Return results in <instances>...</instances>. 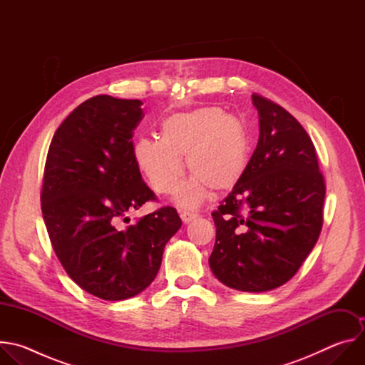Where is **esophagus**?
Masks as SVG:
<instances>
[{
    "mask_svg": "<svg viewBox=\"0 0 365 365\" xmlns=\"http://www.w3.org/2000/svg\"><path fill=\"white\" fill-rule=\"evenodd\" d=\"M180 218L185 224H189L192 221H195L197 218V214H193V212H180Z\"/></svg>",
    "mask_w": 365,
    "mask_h": 365,
    "instance_id": "esophagus-1",
    "label": "esophagus"
}]
</instances>
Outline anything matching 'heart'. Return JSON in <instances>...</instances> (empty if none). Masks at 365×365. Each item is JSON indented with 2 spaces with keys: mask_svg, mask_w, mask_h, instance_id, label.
Returning <instances> with one entry per match:
<instances>
[{
  "mask_svg": "<svg viewBox=\"0 0 365 365\" xmlns=\"http://www.w3.org/2000/svg\"><path fill=\"white\" fill-rule=\"evenodd\" d=\"M133 158L150 186L172 193L186 170L192 175L176 192L183 207H196L210 189L225 193L242 179L250 162V138L244 121L221 107L206 106L168 115L160 124V140L141 137Z\"/></svg>",
  "mask_w": 365,
  "mask_h": 365,
  "instance_id": "heart-1",
  "label": "heart"
}]
</instances>
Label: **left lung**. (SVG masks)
I'll use <instances>...</instances> for the list:
<instances>
[{
    "instance_id": "left-lung-1",
    "label": "left lung",
    "mask_w": 365,
    "mask_h": 365,
    "mask_svg": "<svg viewBox=\"0 0 365 365\" xmlns=\"http://www.w3.org/2000/svg\"><path fill=\"white\" fill-rule=\"evenodd\" d=\"M251 99L259 137L242 179L212 212L210 267L225 286L258 293L289 282L314 250L325 182L315 145L297 120L263 96Z\"/></svg>"
}]
</instances>
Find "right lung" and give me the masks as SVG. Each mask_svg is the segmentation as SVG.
I'll use <instances>...</instances> for the list:
<instances>
[{
    "label": "right lung",
    "instance_id": "add662e5",
    "mask_svg": "<svg viewBox=\"0 0 365 365\" xmlns=\"http://www.w3.org/2000/svg\"><path fill=\"white\" fill-rule=\"evenodd\" d=\"M141 106L110 95L82 102L56 130L44 166L40 199L51 245L69 277L103 300L148 287L182 227L172 206L121 225L127 212L155 199L133 158Z\"/></svg>",
    "mask_w": 365,
    "mask_h": 365
}]
</instances>
